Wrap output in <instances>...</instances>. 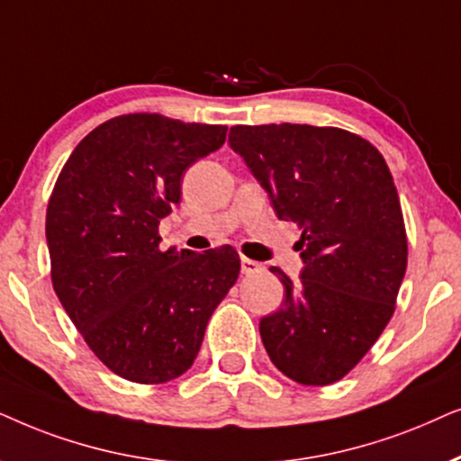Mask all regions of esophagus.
<instances>
[{
	"label": "esophagus",
	"mask_w": 461,
	"mask_h": 461,
	"mask_svg": "<svg viewBox=\"0 0 461 461\" xmlns=\"http://www.w3.org/2000/svg\"><path fill=\"white\" fill-rule=\"evenodd\" d=\"M240 269H242V274H257V272H261V263H257V261H253V259H249V257H242L240 259Z\"/></svg>",
	"instance_id": "esophagus-1"
}]
</instances>
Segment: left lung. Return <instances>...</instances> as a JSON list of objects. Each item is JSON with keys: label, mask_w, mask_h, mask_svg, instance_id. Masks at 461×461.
<instances>
[{"label": "left lung", "mask_w": 461, "mask_h": 461, "mask_svg": "<svg viewBox=\"0 0 461 461\" xmlns=\"http://www.w3.org/2000/svg\"><path fill=\"white\" fill-rule=\"evenodd\" d=\"M230 147L272 200L302 227V280L259 333L276 369L303 385L341 379L394 314L407 269L401 202L382 153L358 134L308 124L234 126Z\"/></svg>", "instance_id": "1"}]
</instances>
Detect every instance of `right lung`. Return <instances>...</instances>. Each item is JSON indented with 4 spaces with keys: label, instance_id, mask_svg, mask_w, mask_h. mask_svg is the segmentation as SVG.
I'll use <instances>...</instances> for the list:
<instances>
[{
    "label": "right lung",
    "instance_id": "right-lung-1",
    "mask_svg": "<svg viewBox=\"0 0 461 461\" xmlns=\"http://www.w3.org/2000/svg\"><path fill=\"white\" fill-rule=\"evenodd\" d=\"M227 126L128 113L96 126L48 202L52 285L107 369L167 384L194 365L212 312L234 286L231 247L159 250L158 225L181 202L183 173L225 143Z\"/></svg>",
    "mask_w": 461,
    "mask_h": 461
}]
</instances>
